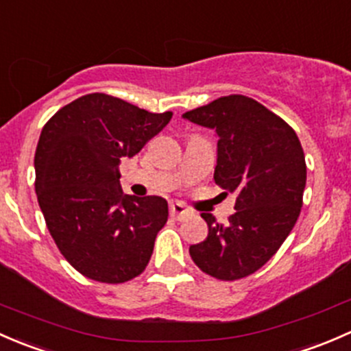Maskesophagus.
<instances>
[{
    "label": "esophagus",
    "instance_id": "esophagus-1",
    "mask_svg": "<svg viewBox=\"0 0 351 351\" xmlns=\"http://www.w3.org/2000/svg\"><path fill=\"white\" fill-rule=\"evenodd\" d=\"M169 213H171V216L177 221H182L184 218H187V216L191 215V209L187 208V206H184L182 202H171V206H169Z\"/></svg>",
    "mask_w": 351,
    "mask_h": 351
}]
</instances>
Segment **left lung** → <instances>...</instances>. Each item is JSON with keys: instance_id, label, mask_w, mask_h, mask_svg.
Instances as JSON below:
<instances>
[{"instance_id": "1", "label": "left lung", "mask_w": 351, "mask_h": 351, "mask_svg": "<svg viewBox=\"0 0 351 351\" xmlns=\"http://www.w3.org/2000/svg\"><path fill=\"white\" fill-rule=\"evenodd\" d=\"M182 117L216 130L215 182L225 194L237 193L226 225L201 213L208 238L191 245V258L215 279H243L276 255L298 221L306 187L301 142L282 118L243 95L218 97Z\"/></svg>"}]
</instances>
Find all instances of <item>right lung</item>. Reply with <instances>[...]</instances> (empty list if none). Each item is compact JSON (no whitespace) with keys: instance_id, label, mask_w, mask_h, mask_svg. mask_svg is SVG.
I'll list each match as a JSON object with an SVG mask.
<instances>
[{"instance_id":"obj_1","label":"right lung","mask_w":351,"mask_h":351,"mask_svg":"<svg viewBox=\"0 0 351 351\" xmlns=\"http://www.w3.org/2000/svg\"><path fill=\"white\" fill-rule=\"evenodd\" d=\"M172 113H150L104 93L77 97L42 128L35 191L64 258L88 279L121 284L145 270L169 216L158 196L123 194L120 164L154 138Z\"/></svg>"}]
</instances>
